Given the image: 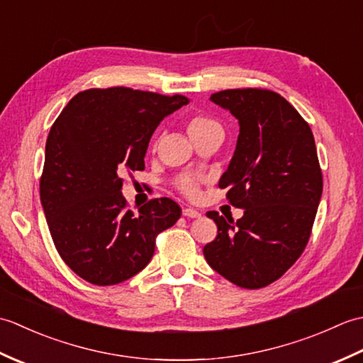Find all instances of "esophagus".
Segmentation results:
<instances>
[{"label": "esophagus", "mask_w": 363, "mask_h": 363, "mask_svg": "<svg viewBox=\"0 0 363 363\" xmlns=\"http://www.w3.org/2000/svg\"><path fill=\"white\" fill-rule=\"evenodd\" d=\"M182 215L187 218H199L201 217V213H199L196 209H191V207H186V209L182 211Z\"/></svg>", "instance_id": "esophagus-1"}]
</instances>
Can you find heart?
<instances>
[{"mask_svg":"<svg viewBox=\"0 0 363 363\" xmlns=\"http://www.w3.org/2000/svg\"><path fill=\"white\" fill-rule=\"evenodd\" d=\"M213 130H221L220 123L215 121L211 117H206V115H195V117L189 118L187 121V133L191 140L207 133H213ZM176 187L179 189L186 196L194 198L199 191V181L195 176L182 174L176 179Z\"/></svg>","mask_w":363,"mask_h":363,"instance_id":"b5f03b06","label":"heart"}]
</instances>
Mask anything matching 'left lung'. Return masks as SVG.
Segmentation results:
<instances>
[{
  "mask_svg": "<svg viewBox=\"0 0 363 363\" xmlns=\"http://www.w3.org/2000/svg\"><path fill=\"white\" fill-rule=\"evenodd\" d=\"M211 99L240 125L218 186L245 212L237 223L207 212L218 234L203 252L228 281L262 289L279 279L309 242L323 191L317 146L307 121L276 91L230 89Z\"/></svg>",
  "mask_w": 363,
  "mask_h": 363,
  "instance_id": "left-lung-1",
  "label": "left lung"
}]
</instances>
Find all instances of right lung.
Listing matches in <instances>:
<instances>
[{"label":"right lung","mask_w":363,"mask_h":363,"mask_svg":"<svg viewBox=\"0 0 363 363\" xmlns=\"http://www.w3.org/2000/svg\"><path fill=\"white\" fill-rule=\"evenodd\" d=\"M186 104L182 95L89 89L54 121L40 201L59 256L84 281L104 287L135 276L150 264L156 237L179 220L181 207L169 198L129 211L121 174L145 168L159 123Z\"/></svg>","instance_id":"obj_1"}]
</instances>
